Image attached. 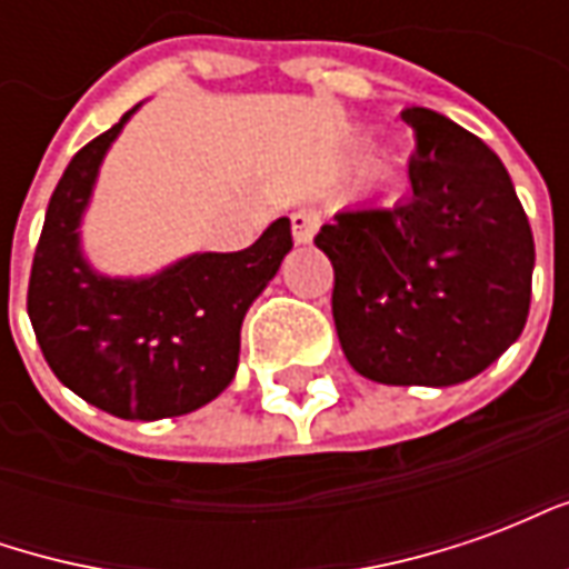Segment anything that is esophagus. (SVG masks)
<instances>
[{
    "mask_svg": "<svg viewBox=\"0 0 569 569\" xmlns=\"http://www.w3.org/2000/svg\"><path fill=\"white\" fill-rule=\"evenodd\" d=\"M289 222H292V237H296V243H310L313 234H317V228H320V212L313 210V207H301L289 216Z\"/></svg>",
    "mask_w": 569,
    "mask_h": 569,
    "instance_id": "34e87169",
    "label": "esophagus"
}]
</instances>
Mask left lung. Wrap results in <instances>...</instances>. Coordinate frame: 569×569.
Segmentation results:
<instances>
[{
    "label": "left lung",
    "mask_w": 569,
    "mask_h": 569,
    "mask_svg": "<svg viewBox=\"0 0 569 569\" xmlns=\"http://www.w3.org/2000/svg\"><path fill=\"white\" fill-rule=\"evenodd\" d=\"M411 194L357 207L313 243L335 268L332 317L369 381L451 387L485 371L530 310L533 234L493 151L451 118L411 106Z\"/></svg>",
    "instance_id": "left-lung-1"
}]
</instances>
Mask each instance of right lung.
<instances>
[{
	"label": "right lung",
	"mask_w": 569,
	"mask_h": 569,
	"mask_svg": "<svg viewBox=\"0 0 569 569\" xmlns=\"http://www.w3.org/2000/svg\"><path fill=\"white\" fill-rule=\"evenodd\" d=\"M133 116L76 151L32 256L27 313L57 381L124 420L188 415L237 371L240 326L292 249L289 219L249 249L198 252L146 280H109L79 252L81 212L106 149Z\"/></svg>",
	"instance_id": "add662e5"
}]
</instances>
